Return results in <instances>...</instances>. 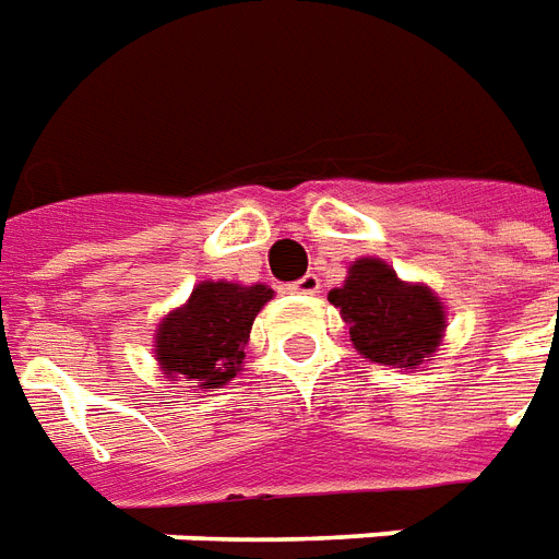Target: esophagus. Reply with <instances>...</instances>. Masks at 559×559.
<instances>
[{"instance_id": "1", "label": "esophagus", "mask_w": 559, "mask_h": 559, "mask_svg": "<svg viewBox=\"0 0 559 559\" xmlns=\"http://www.w3.org/2000/svg\"><path fill=\"white\" fill-rule=\"evenodd\" d=\"M318 288H321V280L314 274H306L297 283H292V292H297V295H314Z\"/></svg>"}]
</instances>
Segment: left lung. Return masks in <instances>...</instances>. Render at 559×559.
<instances>
[{
	"label": "left lung",
	"instance_id": "left-lung-1",
	"mask_svg": "<svg viewBox=\"0 0 559 559\" xmlns=\"http://www.w3.org/2000/svg\"><path fill=\"white\" fill-rule=\"evenodd\" d=\"M330 304L350 326V342L365 359L418 368L439 350L444 335L442 300L421 283H404L383 259H356Z\"/></svg>",
	"mask_w": 559,
	"mask_h": 559
}]
</instances>
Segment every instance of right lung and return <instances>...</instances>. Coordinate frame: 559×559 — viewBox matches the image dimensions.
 Segmentation results:
<instances>
[{
  "label": "right lung",
  "instance_id": "obj_1",
  "mask_svg": "<svg viewBox=\"0 0 559 559\" xmlns=\"http://www.w3.org/2000/svg\"><path fill=\"white\" fill-rule=\"evenodd\" d=\"M274 297L267 285L212 283L191 292L188 304L162 318L155 330V359L167 377L191 389H221L241 371L255 314Z\"/></svg>",
  "mask_w": 559,
  "mask_h": 559
}]
</instances>
